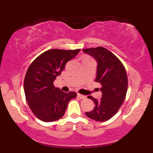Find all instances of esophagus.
I'll list each match as a JSON object with an SVG mask.
<instances>
[{"label": "esophagus", "instance_id": "1", "mask_svg": "<svg viewBox=\"0 0 153 153\" xmlns=\"http://www.w3.org/2000/svg\"><path fill=\"white\" fill-rule=\"evenodd\" d=\"M77 96H78L79 99H85V98H86V96H83V95H81L80 94H77Z\"/></svg>", "mask_w": 153, "mask_h": 153}]
</instances>
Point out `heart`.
Listing matches in <instances>:
<instances>
[{"label": "heart", "mask_w": 153, "mask_h": 153, "mask_svg": "<svg viewBox=\"0 0 153 153\" xmlns=\"http://www.w3.org/2000/svg\"><path fill=\"white\" fill-rule=\"evenodd\" d=\"M85 59H88V58H85Z\"/></svg>", "instance_id": "obj_1"}]
</instances>
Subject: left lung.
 <instances>
[{"mask_svg": "<svg viewBox=\"0 0 153 153\" xmlns=\"http://www.w3.org/2000/svg\"><path fill=\"white\" fill-rule=\"evenodd\" d=\"M97 62L95 81L101 83V100L88 96L94 102V108L85 112L88 118L97 122H105L113 117L125 99L127 91V76L121 61L110 51L102 47L82 50Z\"/></svg>", "mask_w": 153, "mask_h": 153, "instance_id": "obj_1", "label": "left lung"}]
</instances>
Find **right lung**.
<instances>
[{"label": "right lung", "instance_id": "add662e5", "mask_svg": "<svg viewBox=\"0 0 153 153\" xmlns=\"http://www.w3.org/2000/svg\"><path fill=\"white\" fill-rule=\"evenodd\" d=\"M80 50H47L36 57L28 68L24 79L26 99L34 114L40 120L51 122L63 117L76 93H65L53 82L61 74L65 64Z\"/></svg>", "mask_w": 153, "mask_h": 153}]
</instances>
